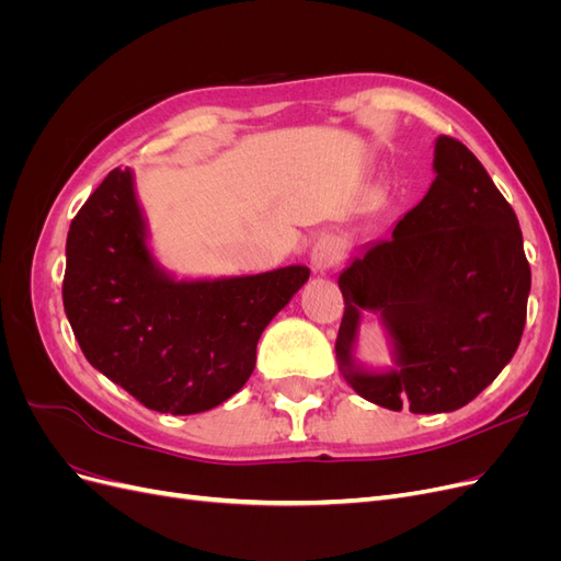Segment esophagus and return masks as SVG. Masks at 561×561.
<instances>
[{
	"mask_svg": "<svg viewBox=\"0 0 561 561\" xmlns=\"http://www.w3.org/2000/svg\"><path fill=\"white\" fill-rule=\"evenodd\" d=\"M342 252H344L342 241L334 239V236H322V239L313 248V254H311L313 268L322 274V271L336 266L339 260H342Z\"/></svg>",
	"mask_w": 561,
	"mask_h": 561,
	"instance_id": "34e87169",
	"label": "esophagus"
}]
</instances>
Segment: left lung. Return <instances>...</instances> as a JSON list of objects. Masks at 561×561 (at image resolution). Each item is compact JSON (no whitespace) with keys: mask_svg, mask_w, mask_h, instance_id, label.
<instances>
[{"mask_svg":"<svg viewBox=\"0 0 561 561\" xmlns=\"http://www.w3.org/2000/svg\"><path fill=\"white\" fill-rule=\"evenodd\" d=\"M433 168L428 194L393 236L339 276V367L355 393L393 412H454L478 398L515 355L531 290L517 215L478 157L439 135ZM360 310L382 313L398 370L369 376L352 365Z\"/></svg>","mask_w":561,"mask_h":561,"instance_id":"8db88e82","label":"left lung"}]
</instances>
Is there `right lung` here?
<instances>
[{
    "label": "right lung",
    "instance_id": "obj_1",
    "mask_svg": "<svg viewBox=\"0 0 561 561\" xmlns=\"http://www.w3.org/2000/svg\"><path fill=\"white\" fill-rule=\"evenodd\" d=\"M145 239L133 173L114 168L67 233V320L87 360L147 410H213L250 379L264 328L309 280V268L173 280Z\"/></svg>",
    "mask_w": 561,
    "mask_h": 561
}]
</instances>
